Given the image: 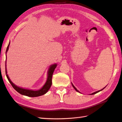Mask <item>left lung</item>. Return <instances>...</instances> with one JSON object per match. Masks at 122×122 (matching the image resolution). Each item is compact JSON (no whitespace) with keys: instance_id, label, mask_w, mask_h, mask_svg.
Returning a JSON list of instances; mask_svg holds the SVG:
<instances>
[{"instance_id":"1","label":"left lung","mask_w":122,"mask_h":122,"mask_svg":"<svg viewBox=\"0 0 122 122\" xmlns=\"http://www.w3.org/2000/svg\"><path fill=\"white\" fill-rule=\"evenodd\" d=\"M72 86H73V87L74 88V89L75 90H76V91H77L78 92H79V93H81L80 92V91H79L78 90H77V89L76 88H75L74 86V85H73V84H72ZM105 87H104V88H103V89H101V90H98V91H96V92H93V93H91V94H90V95H93V94H96L97 93H98V92H100V91H102V90H103V89H104L105 88Z\"/></svg>"}]
</instances>
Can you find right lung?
Instances as JSON below:
<instances>
[{
  "instance_id": "right-lung-1",
  "label": "right lung",
  "mask_w": 122,
  "mask_h": 122,
  "mask_svg": "<svg viewBox=\"0 0 122 122\" xmlns=\"http://www.w3.org/2000/svg\"><path fill=\"white\" fill-rule=\"evenodd\" d=\"M9 45H10V42L7 48H6V53L9 50ZM56 66H57V64H53L50 66L48 71V77H47V81H46L45 84L43 86V87H42L41 89H39L38 90H33L27 89L20 88L17 86H16L14 83H13L12 81L10 80V78L9 77L8 75L7 74V71H6V61H5V73H6V77H7L8 81L12 86V87L14 88V89L16 91H17L18 93H19L22 95H25V96L29 97H37L39 96H41V95L46 94L48 91L49 89L50 88L52 85V75H53L54 71L55 70V69L56 68Z\"/></svg>"
}]
</instances>
